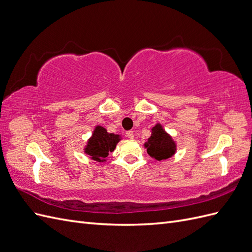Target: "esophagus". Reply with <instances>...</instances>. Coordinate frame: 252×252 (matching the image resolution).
I'll list each match as a JSON object with an SVG mask.
<instances>
[{
	"label": "esophagus",
	"mask_w": 252,
	"mask_h": 252,
	"mask_svg": "<svg viewBox=\"0 0 252 252\" xmlns=\"http://www.w3.org/2000/svg\"><path fill=\"white\" fill-rule=\"evenodd\" d=\"M126 136L128 139H133L134 138V134H133V131L132 130H129L126 132Z\"/></svg>",
	"instance_id": "34e87169"
}]
</instances>
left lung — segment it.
Instances as JSON below:
<instances>
[{
	"mask_svg": "<svg viewBox=\"0 0 252 252\" xmlns=\"http://www.w3.org/2000/svg\"><path fill=\"white\" fill-rule=\"evenodd\" d=\"M144 146L147 149V154L158 162L171 158L177 151V144L159 123L152 127L150 138Z\"/></svg>",
	"mask_w": 252,
	"mask_h": 252,
	"instance_id": "1",
	"label": "left lung"
}]
</instances>
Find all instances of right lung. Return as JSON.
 I'll return each mask as SVG.
<instances>
[{"mask_svg":"<svg viewBox=\"0 0 252 252\" xmlns=\"http://www.w3.org/2000/svg\"><path fill=\"white\" fill-rule=\"evenodd\" d=\"M120 140V134L109 133L104 127L96 125L93 135L87 141L84 152L96 162H105L109 152L116 149Z\"/></svg>","mask_w":252,"mask_h":252,"instance_id":"add662e5","label":"right lung"}]
</instances>
